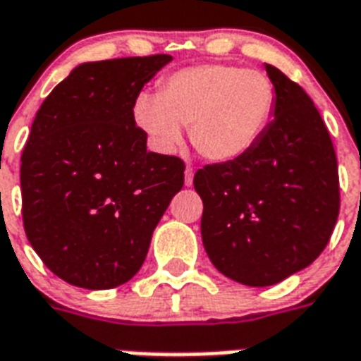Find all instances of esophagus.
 Listing matches in <instances>:
<instances>
[{
	"label": "esophagus",
	"mask_w": 361,
	"mask_h": 361,
	"mask_svg": "<svg viewBox=\"0 0 361 361\" xmlns=\"http://www.w3.org/2000/svg\"><path fill=\"white\" fill-rule=\"evenodd\" d=\"M192 183H194V169L192 167H186V171H184V184L186 186H192Z\"/></svg>",
	"instance_id": "obj_1"
}]
</instances>
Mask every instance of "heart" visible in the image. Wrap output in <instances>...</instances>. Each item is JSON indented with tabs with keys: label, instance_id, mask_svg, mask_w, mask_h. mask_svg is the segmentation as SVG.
Listing matches in <instances>:
<instances>
[{
	"label": "heart",
	"instance_id": "b5f03b06",
	"mask_svg": "<svg viewBox=\"0 0 361 361\" xmlns=\"http://www.w3.org/2000/svg\"><path fill=\"white\" fill-rule=\"evenodd\" d=\"M271 79L247 67L207 63L161 80L160 96L137 97V126L160 150H173L190 128V141L205 160L226 164L252 150L275 114Z\"/></svg>",
	"mask_w": 361,
	"mask_h": 361
}]
</instances>
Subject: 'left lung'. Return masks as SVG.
I'll use <instances>...</instances> for the list:
<instances>
[{
  "label": "left lung",
  "instance_id": "left-lung-1",
  "mask_svg": "<svg viewBox=\"0 0 361 361\" xmlns=\"http://www.w3.org/2000/svg\"><path fill=\"white\" fill-rule=\"evenodd\" d=\"M275 118L258 145L194 175L203 200L201 237L214 267L247 286H271L322 254L339 216V171L314 103L281 69Z\"/></svg>",
  "mask_w": 361,
  "mask_h": 361
}]
</instances>
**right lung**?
<instances>
[{
    "instance_id": "1",
    "label": "right lung",
    "mask_w": 361,
    "mask_h": 361,
    "mask_svg": "<svg viewBox=\"0 0 361 361\" xmlns=\"http://www.w3.org/2000/svg\"><path fill=\"white\" fill-rule=\"evenodd\" d=\"M169 54L88 61L41 103L20 166L22 220L61 281L88 290L141 269L152 231L184 184V161L147 150L139 92Z\"/></svg>"
}]
</instances>
